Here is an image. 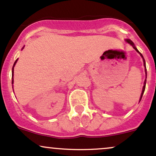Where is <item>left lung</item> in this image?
I'll use <instances>...</instances> for the list:
<instances>
[{
    "label": "left lung",
    "mask_w": 156,
    "mask_h": 156,
    "mask_svg": "<svg viewBox=\"0 0 156 156\" xmlns=\"http://www.w3.org/2000/svg\"><path fill=\"white\" fill-rule=\"evenodd\" d=\"M125 41H126V43H128V44H130V45L132 46V47H133V48H134V49H135V50H136V52H138V54L140 55H141V57L142 58H143L144 66V70H145V73H146V79L144 80V86H143V89H142V92H141V97H140V100H139V101H141V98H142V96H143V94H144V90H145V87H146V82H147V69H146V63H145V60H144V58L143 55H142V54H141V53L138 50V49H137V48L136 47V46H135L134 43H133V41H132L131 40H129V39H126V40H125Z\"/></svg>",
    "instance_id": "1"
}]
</instances>
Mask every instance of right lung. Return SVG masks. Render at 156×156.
I'll return each mask as SVG.
<instances>
[{
  "mask_svg": "<svg viewBox=\"0 0 156 156\" xmlns=\"http://www.w3.org/2000/svg\"><path fill=\"white\" fill-rule=\"evenodd\" d=\"M23 47L22 48V49H23ZM18 59L15 61V62L14 63V65H13V66H12V84H13V83H14V78H13V77H14V66H15V64H16L17 61H18Z\"/></svg>",
  "mask_w": 156,
  "mask_h": 156,
  "instance_id": "obj_1",
  "label": "right lung"
}]
</instances>
